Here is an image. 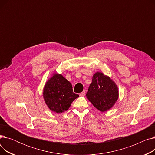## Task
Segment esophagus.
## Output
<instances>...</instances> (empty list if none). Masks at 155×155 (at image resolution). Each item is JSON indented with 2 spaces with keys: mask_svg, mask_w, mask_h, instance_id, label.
Instances as JSON below:
<instances>
[{
  "mask_svg": "<svg viewBox=\"0 0 155 155\" xmlns=\"http://www.w3.org/2000/svg\"><path fill=\"white\" fill-rule=\"evenodd\" d=\"M80 96H84L85 95V91H83L82 92L80 93Z\"/></svg>",
  "mask_w": 155,
  "mask_h": 155,
  "instance_id": "1",
  "label": "esophagus"
}]
</instances>
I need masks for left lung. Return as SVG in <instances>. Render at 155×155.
<instances>
[{
	"mask_svg": "<svg viewBox=\"0 0 155 155\" xmlns=\"http://www.w3.org/2000/svg\"><path fill=\"white\" fill-rule=\"evenodd\" d=\"M86 96L96 109L105 112L112 108L117 101L118 88L109 77L97 72L93 75Z\"/></svg>",
	"mask_w": 155,
	"mask_h": 155,
	"instance_id": "8db88e82",
	"label": "left lung"
}]
</instances>
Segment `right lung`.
<instances>
[{
    "mask_svg": "<svg viewBox=\"0 0 155 155\" xmlns=\"http://www.w3.org/2000/svg\"><path fill=\"white\" fill-rule=\"evenodd\" d=\"M78 97L73 93L71 83L57 73L46 82L43 91V97L48 107L56 113L67 110L72 102Z\"/></svg>",
    "mask_w": 155,
    "mask_h": 155,
    "instance_id": "1",
    "label": "right lung"
}]
</instances>
